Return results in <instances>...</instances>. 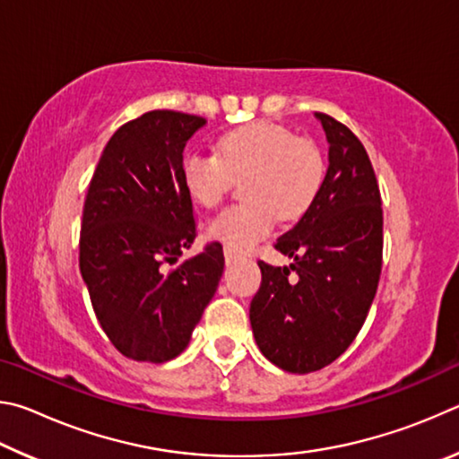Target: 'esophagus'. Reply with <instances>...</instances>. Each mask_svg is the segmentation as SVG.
<instances>
[{
  "label": "esophagus",
  "instance_id": "esophagus-1",
  "mask_svg": "<svg viewBox=\"0 0 459 459\" xmlns=\"http://www.w3.org/2000/svg\"><path fill=\"white\" fill-rule=\"evenodd\" d=\"M238 259L237 253H232L230 248H224V261H227V265H230V263H235Z\"/></svg>",
  "mask_w": 459,
  "mask_h": 459
}]
</instances>
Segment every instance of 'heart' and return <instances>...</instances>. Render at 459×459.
<instances>
[{
  "label": "heart",
  "mask_w": 459,
  "mask_h": 459,
  "mask_svg": "<svg viewBox=\"0 0 459 459\" xmlns=\"http://www.w3.org/2000/svg\"><path fill=\"white\" fill-rule=\"evenodd\" d=\"M324 178L320 147L269 121L248 123L222 135L216 155L190 152L182 160L184 190L204 208L219 206L235 180H245V204L219 212L206 229L208 237L232 253L251 251L273 230L277 219L304 216Z\"/></svg>",
  "instance_id": "heart-1"
}]
</instances>
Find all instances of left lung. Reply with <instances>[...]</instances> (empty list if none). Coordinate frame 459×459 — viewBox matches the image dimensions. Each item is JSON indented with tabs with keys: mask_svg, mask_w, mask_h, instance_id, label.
<instances>
[{
	"mask_svg": "<svg viewBox=\"0 0 459 459\" xmlns=\"http://www.w3.org/2000/svg\"><path fill=\"white\" fill-rule=\"evenodd\" d=\"M316 117L330 143L324 186L299 222L277 238L275 248L291 265L259 261L261 287L248 309L263 356L298 375L328 367L352 344L383 267V208L368 153L344 123L325 113Z\"/></svg>",
	"mask_w": 459,
	"mask_h": 459,
	"instance_id": "8db88e82",
	"label": "left lung"
}]
</instances>
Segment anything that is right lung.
<instances>
[{
	"label": "right lung",
	"mask_w": 459,
	"mask_h": 459,
	"mask_svg": "<svg viewBox=\"0 0 459 459\" xmlns=\"http://www.w3.org/2000/svg\"><path fill=\"white\" fill-rule=\"evenodd\" d=\"M196 115L143 113L105 145L82 208L79 265L100 328L137 362H166L188 346L224 269L221 243L178 265L196 238L182 184Z\"/></svg>",
	"instance_id": "add662e5"
}]
</instances>
